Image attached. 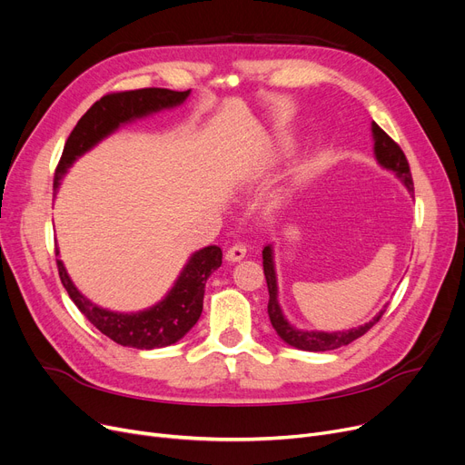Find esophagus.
Returning a JSON list of instances; mask_svg holds the SVG:
<instances>
[{
	"instance_id": "esophagus-1",
	"label": "esophagus",
	"mask_w": 465,
	"mask_h": 465,
	"mask_svg": "<svg viewBox=\"0 0 465 465\" xmlns=\"http://www.w3.org/2000/svg\"><path fill=\"white\" fill-rule=\"evenodd\" d=\"M245 254H247V247H245L243 243H235V245H232V247L228 249L226 260H230V262H239V260L245 258Z\"/></svg>"
}]
</instances>
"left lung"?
I'll use <instances>...</instances> for the list:
<instances>
[{"label": "left lung", "instance_id": "8db88e82", "mask_svg": "<svg viewBox=\"0 0 465 465\" xmlns=\"http://www.w3.org/2000/svg\"><path fill=\"white\" fill-rule=\"evenodd\" d=\"M372 138H374V155L376 161L388 171H393L395 176L401 180L402 184L407 186L409 193L414 195V184H412V174H411V167L409 161L402 153V150L399 148V144L391 136H388L383 133L374 121H372ZM262 258H264V275H266V282H268V292H270V302H268V315L272 321V327L275 329V332L281 336L282 341H287L289 346L296 348V350H304V351H329V350H336L341 346L351 344L353 340L361 338L367 331H371L376 322L380 321V317L386 312L383 308L378 315L372 317V321L365 322L357 329H350V331H338V332H322V331H300L296 327H292L291 322L287 321V317L282 315L281 306L277 302V277H275V266H273V249L272 245L264 247L262 251Z\"/></svg>", "mask_w": 465, "mask_h": 465}]
</instances>
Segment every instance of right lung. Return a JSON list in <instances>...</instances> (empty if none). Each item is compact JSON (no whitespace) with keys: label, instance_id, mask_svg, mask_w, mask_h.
<instances>
[{"label":"right lung","instance_id":"right-lung-1","mask_svg":"<svg viewBox=\"0 0 465 465\" xmlns=\"http://www.w3.org/2000/svg\"><path fill=\"white\" fill-rule=\"evenodd\" d=\"M190 96L188 91H171V89H136L110 93L85 112V115L77 121V125L70 133L63 157L58 161L54 173V192L60 186V178L72 167L77 157H82L100 140L112 134L119 125L129 121L146 117L150 114L174 108L184 103ZM58 254V251H56ZM222 251L216 245L205 247L193 252L184 270L180 272L173 289L167 296L157 302L155 306L136 313H117L104 308H98L75 289L63 260H56L58 275L64 289L77 310L82 312L93 325L114 340L119 346L136 348V350H153L174 344L183 338L197 322L201 312H203L205 282L209 275L220 268Z\"/></svg>","mask_w":465,"mask_h":465}]
</instances>
